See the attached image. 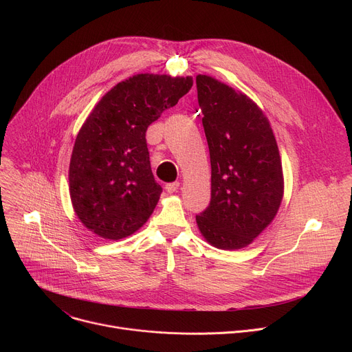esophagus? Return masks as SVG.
Returning <instances> with one entry per match:
<instances>
[{"mask_svg":"<svg viewBox=\"0 0 352 352\" xmlns=\"http://www.w3.org/2000/svg\"><path fill=\"white\" fill-rule=\"evenodd\" d=\"M178 188H179V182H170V184H167V185H166V190H167L168 193H174V192H177V190H178Z\"/></svg>","mask_w":352,"mask_h":352,"instance_id":"esophagus-1","label":"esophagus"}]
</instances>
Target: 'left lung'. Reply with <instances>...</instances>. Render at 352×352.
<instances>
[{
	"label": "left lung",
	"mask_w": 352,
	"mask_h": 352,
	"mask_svg": "<svg viewBox=\"0 0 352 352\" xmlns=\"http://www.w3.org/2000/svg\"><path fill=\"white\" fill-rule=\"evenodd\" d=\"M197 102L209 144L212 199L196 216L205 239L241 249L276 217L284 179L269 120L246 94L208 75L196 76Z\"/></svg>",
	"instance_id": "1"
}]
</instances>
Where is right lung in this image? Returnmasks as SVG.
<instances>
[{
	"instance_id": "1",
	"label": "right lung",
	"mask_w": 352,
	"mask_h": 352,
	"mask_svg": "<svg viewBox=\"0 0 352 352\" xmlns=\"http://www.w3.org/2000/svg\"><path fill=\"white\" fill-rule=\"evenodd\" d=\"M190 76L138 74L116 85L82 125L69 163V193L82 224L106 239L138 231L163 188L150 168L147 126L174 107Z\"/></svg>"
}]
</instances>
